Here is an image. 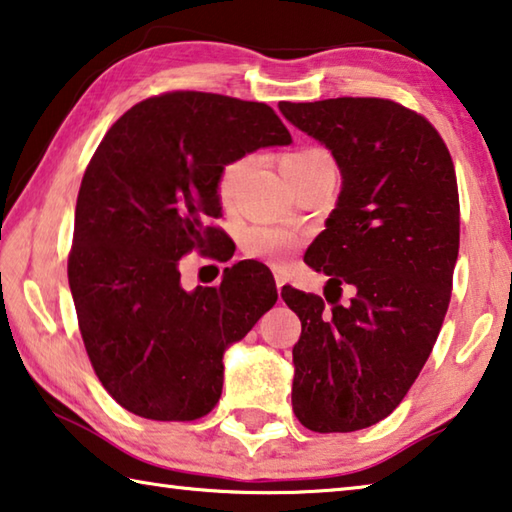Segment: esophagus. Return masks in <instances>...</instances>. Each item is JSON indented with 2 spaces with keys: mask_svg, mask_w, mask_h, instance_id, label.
Returning a JSON list of instances; mask_svg holds the SVG:
<instances>
[{
  "mask_svg": "<svg viewBox=\"0 0 512 512\" xmlns=\"http://www.w3.org/2000/svg\"><path fill=\"white\" fill-rule=\"evenodd\" d=\"M287 285V278H285V273H280V271H275V287H278V291Z\"/></svg>",
  "mask_w": 512,
  "mask_h": 512,
  "instance_id": "1",
  "label": "esophagus"
}]
</instances>
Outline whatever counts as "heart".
I'll use <instances>...</instances> for the list:
<instances>
[{"mask_svg":"<svg viewBox=\"0 0 512 512\" xmlns=\"http://www.w3.org/2000/svg\"><path fill=\"white\" fill-rule=\"evenodd\" d=\"M253 164L255 154H241V157L230 159L221 168L216 180V196L221 200L223 207H230L234 198H237L243 177L250 173ZM332 166H335V159H332V154L326 148H321V145H300V148L289 150L285 157H282V170H285L289 180H294L298 175L312 173L316 168ZM294 246V234L289 230H282V227L271 225H253L248 227L241 237L243 253L250 257L269 259V262H280L282 257L289 255V250H294Z\"/></svg>","mask_w":512,"mask_h":512,"instance_id":"heart-1","label":"heart"}]
</instances>
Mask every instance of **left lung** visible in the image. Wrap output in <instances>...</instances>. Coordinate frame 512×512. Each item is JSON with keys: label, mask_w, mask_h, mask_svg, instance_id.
Wrapping results in <instances>:
<instances>
[{"label": "left lung", "mask_w": 512, "mask_h": 512, "mask_svg": "<svg viewBox=\"0 0 512 512\" xmlns=\"http://www.w3.org/2000/svg\"><path fill=\"white\" fill-rule=\"evenodd\" d=\"M278 107L342 170L337 207L305 253L330 275L326 300L282 289L303 326L291 405L314 433L360 431L392 415L440 335L460 246L456 168L440 132L399 102L335 97Z\"/></svg>", "instance_id": "1"}]
</instances>
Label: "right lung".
<instances>
[{
    "label": "right lung",
    "mask_w": 512,
    "mask_h": 512,
    "mask_svg": "<svg viewBox=\"0 0 512 512\" xmlns=\"http://www.w3.org/2000/svg\"><path fill=\"white\" fill-rule=\"evenodd\" d=\"M291 136L269 104L200 91L148 97L123 113L86 166L75 209L68 282L88 360L125 410L193 421L223 389L225 348L278 300L255 262L218 287L184 291L180 259L232 257L216 180L227 161Z\"/></svg>",
    "instance_id": "right-lung-1"
}]
</instances>
